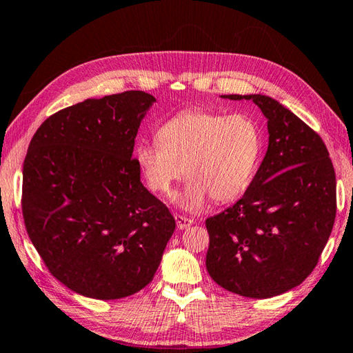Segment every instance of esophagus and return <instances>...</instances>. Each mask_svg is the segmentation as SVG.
I'll return each mask as SVG.
<instances>
[{"mask_svg":"<svg viewBox=\"0 0 353 353\" xmlns=\"http://www.w3.org/2000/svg\"><path fill=\"white\" fill-rule=\"evenodd\" d=\"M175 221H176L178 230H185V228H189L190 225H193L192 219L184 217V216H181V214H175Z\"/></svg>","mask_w":353,"mask_h":353,"instance_id":"esophagus-1","label":"esophagus"}]
</instances>
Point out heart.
I'll return each mask as SVG.
<instances>
[{"label":"heart","mask_w":353,"mask_h":353,"mask_svg":"<svg viewBox=\"0 0 353 353\" xmlns=\"http://www.w3.org/2000/svg\"><path fill=\"white\" fill-rule=\"evenodd\" d=\"M159 142L136 150L139 168L152 190L169 194L184 174L189 178L179 205L194 211L210 198L228 202L248 189L261 152L260 127L243 113L184 110L157 130Z\"/></svg>","instance_id":"heart-1"}]
</instances>
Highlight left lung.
I'll return each instance as SVG.
<instances>
[{"label":"left lung","mask_w":353,"mask_h":353,"mask_svg":"<svg viewBox=\"0 0 353 353\" xmlns=\"http://www.w3.org/2000/svg\"><path fill=\"white\" fill-rule=\"evenodd\" d=\"M222 98L260 107L269 146L241 199L207 219L205 265L228 292L268 299L302 284L316 268L335 221V172L323 140L276 99Z\"/></svg>","instance_id":"obj_1"}]
</instances>
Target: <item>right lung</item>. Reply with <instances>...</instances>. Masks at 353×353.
<instances>
[{"label":"right lung","instance_id":"obj_1","mask_svg":"<svg viewBox=\"0 0 353 353\" xmlns=\"http://www.w3.org/2000/svg\"><path fill=\"white\" fill-rule=\"evenodd\" d=\"M154 103L142 90L85 99L50 116L30 142L22 170L28 237L51 275L81 296L140 292L175 231L131 159Z\"/></svg>","mask_w":353,"mask_h":353}]
</instances>
